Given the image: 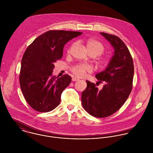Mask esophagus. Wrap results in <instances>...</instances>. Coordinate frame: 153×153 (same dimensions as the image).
I'll list each match as a JSON object with an SVG mask.
<instances>
[{
  "label": "esophagus",
  "instance_id": "obj_1",
  "mask_svg": "<svg viewBox=\"0 0 153 153\" xmlns=\"http://www.w3.org/2000/svg\"><path fill=\"white\" fill-rule=\"evenodd\" d=\"M79 80V79L78 78H77V77H73L72 78V81H73V82H76V81H77Z\"/></svg>",
  "mask_w": 153,
  "mask_h": 153
}]
</instances>
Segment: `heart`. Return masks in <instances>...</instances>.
I'll return each instance as SVG.
<instances>
[{"instance_id": "1", "label": "heart", "mask_w": 153, "mask_h": 153, "mask_svg": "<svg viewBox=\"0 0 153 153\" xmlns=\"http://www.w3.org/2000/svg\"><path fill=\"white\" fill-rule=\"evenodd\" d=\"M86 46L89 54L93 55L95 56L101 55L105 51L104 45L101 42L94 39H89L87 40ZM68 52H70V49L68 50ZM98 63L101 66L105 65L108 63V59L106 57L101 58L98 61ZM92 71V67L86 64H77L71 68V72L78 77H83L86 73H91Z\"/></svg>"}]
</instances>
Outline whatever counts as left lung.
<instances>
[{
    "label": "left lung",
    "mask_w": 153,
    "mask_h": 153,
    "mask_svg": "<svg viewBox=\"0 0 153 153\" xmlns=\"http://www.w3.org/2000/svg\"><path fill=\"white\" fill-rule=\"evenodd\" d=\"M114 48V55L107 68L95 77L104 82L101 90L86 80L87 87L82 92L83 108L98 118L110 116L119 110L129 97L133 83L134 66L131 54L125 43L117 36L100 33Z\"/></svg>",
    "instance_id": "1"
}]
</instances>
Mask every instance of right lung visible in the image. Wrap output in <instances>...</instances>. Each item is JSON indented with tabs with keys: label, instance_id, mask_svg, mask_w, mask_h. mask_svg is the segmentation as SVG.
<instances>
[{
	"label": "right lung",
	"instance_id": "obj_1",
	"mask_svg": "<svg viewBox=\"0 0 153 153\" xmlns=\"http://www.w3.org/2000/svg\"><path fill=\"white\" fill-rule=\"evenodd\" d=\"M82 34L49 30L26 49L21 60L19 84L25 100L36 111L49 112L59 104L61 94L71 83V77L68 74L52 77L53 64L62 58L65 44Z\"/></svg>",
	"mask_w": 153,
	"mask_h": 153
}]
</instances>
